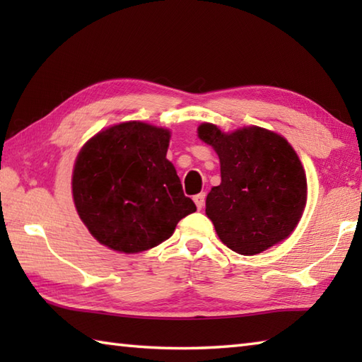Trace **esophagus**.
I'll return each instance as SVG.
<instances>
[{
  "instance_id": "34e87169",
  "label": "esophagus",
  "mask_w": 362,
  "mask_h": 362,
  "mask_svg": "<svg viewBox=\"0 0 362 362\" xmlns=\"http://www.w3.org/2000/svg\"><path fill=\"white\" fill-rule=\"evenodd\" d=\"M193 201L197 206V210H202L204 209V204H205V193H199L193 197Z\"/></svg>"
}]
</instances>
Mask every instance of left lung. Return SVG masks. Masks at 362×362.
I'll return each instance as SVG.
<instances>
[{
  "label": "left lung",
  "mask_w": 362,
  "mask_h": 362,
  "mask_svg": "<svg viewBox=\"0 0 362 362\" xmlns=\"http://www.w3.org/2000/svg\"><path fill=\"white\" fill-rule=\"evenodd\" d=\"M197 134L221 161V185L205 202L219 240L241 255H257L286 240L306 204L305 169L292 146L257 126L224 134L204 122Z\"/></svg>",
  "instance_id": "left-lung-1"
}]
</instances>
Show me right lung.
Listing matches in <instances>:
<instances>
[{
  "label": "right lung",
  "instance_id": "add662e5",
  "mask_svg": "<svg viewBox=\"0 0 362 362\" xmlns=\"http://www.w3.org/2000/svg\"><path fill=\"white\" fill-rule=\"evenodd\" d=\"M169 138L168 129L129 121L103 130L81 149L73 171L74 205L107 247L124 253L156 247L196 211L166 158Z\"/></svg>",
  "mask_w": 362,
  "mask_h": 362
}]
</instances>
